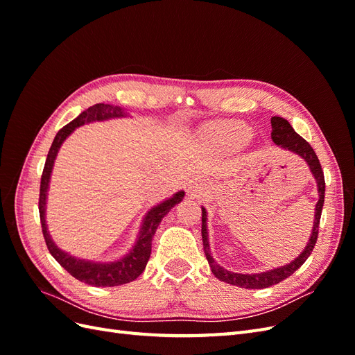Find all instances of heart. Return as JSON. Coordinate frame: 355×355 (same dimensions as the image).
Returning <instances> with one entry per match:
<instances>
[{
	"mask_svg": "<svg viewBox=\"0 0 355 355\" xmlns=\"http://www.w3.org/2000/svg\"><path fill=\"white\" fill-rule=\"evenodd\" d=\"M213 136L216 137L223 145L228 146H240L244 142L249 141L250 137V128L243 123L232 121V123H223L214 128Z\"/></svg>",
	"mask_w": 355,
	"mask_h": 355,
	"instance_id": "b5f03b06",
	"label": "heart"
}]
</instances>
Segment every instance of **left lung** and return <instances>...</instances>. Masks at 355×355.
<instances>
[{
  "mask_svg": "<svg viewBox=\"0 0 355 355\" xmlns=\"http://www.w3.org/2000/svg\"><path fill=\"white\" fill-rule=\"evenodd\" d=\"M271 125H272V132H271L272 142L275 145H280L282 148L288 149V151H292V153L300 155L308 163L311 171H313V175L317 180L320 200H318L317 206H315V220H314L313 234H311V239H309L308 245L305 247V250L300 253L292 263L284 265L282 268H277V270H272V271L262 272V274H235V272L223 270L220 265L214 262V259L210 256V247H209V239H207L209 237L207 227H206L207 214H206V210L202 209V216H201L202 218L201 219V222H202V225H201L202 247H204V253H206V257L209 261V265L211 268L213 275L219 278L220 282H225V283L237 286V287H244V288H266V287H271L274 284H278L280 282L286 280V278L292 275L297 270V268L304 265V262L308 259L311 252H313V249H314L315 243H317L321 210H323V204H324V191H326L324 173H323V168H321L320 159H318L315 151L313 149V146H311L302 136H299L293 130V127L290 125L288 121L284 120V118L272 116L271 118Z\"/></svg>",
  "mask_w": 355,
  "mask_h": 355,
  "instance_id": "obj_1",
  "label": "left lung"
}]
</instances>
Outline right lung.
Returning <instances> with one entry per match:
<instances>
[{"label":"right lung","instance_id":"1","mask_svg":"<svg viewBox=\"0 0 355 355\" xmlns=\"http://www.w3.org/2000/svg\"><path fill=\"white\" fill-rule=\"evenodd\" d=\"M123 110L118 108V106L106 105V103H96L90 106L89 110L81 112L75 120H72L65 127H62L58 132L55 141H53L50 151L47 154V159L44 168H42L41 175V184H40V198H38V210H40V219H41V228L42 235H44V240L47 244V249L51 253V256L65 268V270L73 277L80 280L81 283L90 284L94 287H114V286H121L125 283H130L141 275L145 270L148 263L149 256H151V244L153 237L158 228V225L163 219L168 210L175 206V204L180 202L184 198L185 192L180 191L175 194L171 198L166 200L164 202L158 204L154 209L148 211L146 218L144 219V225L141 228V234H139V240L135 245V249L128 253L125 257L118 262L111 263H96L90 261H81L77 257H72L71 254L62 252L60 249L55 245L51 241L50 235L47 232V225H46V197H47V188H49V180L50 173L53 168V163H55V158L58 155L59 148L62 142L75 130V127H80L85 123L90 121H101V120H108V118L114 116H123Z\"/></svg>","mask_w":355,"mask_h":355}]
</instances>
